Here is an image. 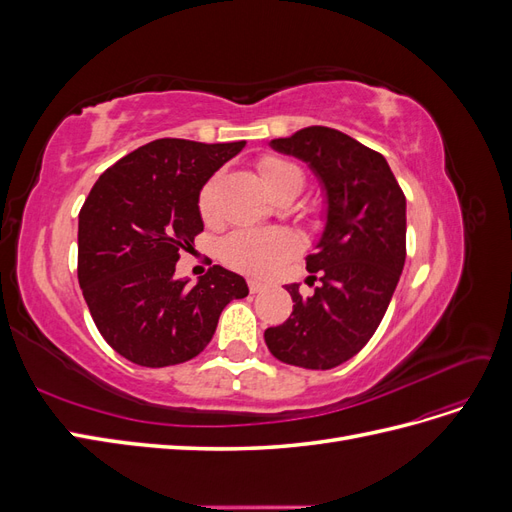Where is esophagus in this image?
<instances>
[{
    "label": "esophagus",
    "instance_id": "obj_1",
    "mask_svg": "<svg viewBox=\"0 0 512 512\" xmlns=\"http://www.w3.org/2000/svg\"><path fill=\"white\" fill-rule=\"evenodd\" d=\"M247 286H250V292H252V294L262 292V290L267 288V284H265V282H258V280H250V282H247Z\"/></svg>",
    "mask_w": 512,
    "mask_h": 512
}]
</instances>
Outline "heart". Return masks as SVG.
I'll return each mask as SVG.
<instances>
[{
    "instance_id": "b5f03b06",
    "label": "heart",
    "mask_w": 512,
    "mask_h": 512,
    "mask_svg": "<svg viewBox=\"0 0 512 512\" xmlns=\"http://www.w3.org/2000/svg\"><path fill=\"white\" fill-rule=\"evenodd\" d=\"M260 175L265 179L269 192L284 181L299 179L303 183L301 170L280 158H267L260 164ZM220 177H211L198 194L200 215L209 222L215 218V198H218ZM299 252V239L288 228H265V230H235L220 243V256L230 269L269 277L280 269L286 260Z\"/></svg>"
}]
</instances>
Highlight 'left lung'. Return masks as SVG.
<instances>
[{
  "label": "left lung",
  "mask_w": 512,
  "mask_h": 512,
  "mask_svg": "<svg viewBox=\"0 0 512 512\" xmlns=\"http://www.w3.org/2000/svg\"><path fill=\"white\" fill-rule=\"evenodd\" d=\"M269 145L312 170L324 226L305 280L318 275L320 286L309 297L286 286L294 309L265 342L282 363L333 369L369 342L391 303L406 262V196L378 151L339 130L312 126Z\"/></svg>",
  "instance_id": "obj_1"
}]
</instances>
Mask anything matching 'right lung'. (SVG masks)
Masks as SVG:
<instances>
[{"mask_svg":"<svg viewBox=\"0 0 512 512\" xmlns=\"http://www.w3.org/2000/svg\"><path fill=\"white\" fill-rule=\"evenodd\" d=\"M239 143L160 138L100 175L79 213V284L98 331L143 367L194 359L222 309L247 297L245 280L220 265L192 286L175 277L181 252L203 230L198 194Z\"/></svg>","mask_w":512,"mask_h":512,"instance_id":"right-lung-1","label":"right lung"}]
</instances>
